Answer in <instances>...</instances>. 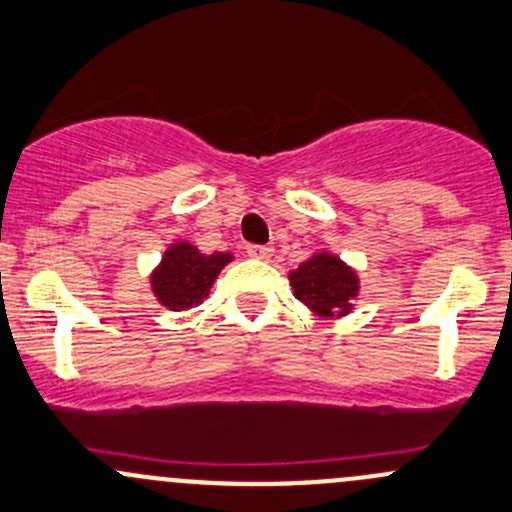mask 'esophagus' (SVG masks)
Masks as SVG:
<instances>
[{"label":"esophagus","instance_id":"obj_1","mask_svg":"<svg viewBox=\"0 0 512 512\" xmlns=\"http://www.w3.org/2000/svg\"><path fill=\"white\" fill-rule=\"evenodd\" d=\"M247 255H250L252 260H270V257H272V247H267V245H250V247H247Z\"/></svg>","mask_w":512,"mask_h":512}]
</instances>
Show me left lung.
Masks as SVG:
<instances>
[{
    "label": "left lung",
    "mask_w": 512,
    "mask_h": 512,
    "mask_svg": "<svg viewBox=\"0 0 512 512\" xmlns=\"http://www.w3.org/2000/svg\"><path fill=\"white\" fill-rule=\"evenodd\" d=\"M294 297L316 319H341L355 309L360 297V277L336 252L319 250L289 272Z\"/></svg>",
    "instance_id": "1"
}]
</instances>
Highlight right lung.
<instances>
[{
  "label": "right lung",
  "instance_id": "right-lung-1",
  "mask_svg": "<svg viewBox=\"0 0 512 512\" xmlns=\"http://www.w3.org/2000/svg\"><path fill=\"white\" fill-rule=\"evenodd\" d=\"M233 262V252H201L193 242L176 240L149 274V287L169 311H188L208 299L220 270Z\"/></svg>",
  "mask_w": 512,
  "mask_h": 512
}]
</instances>
